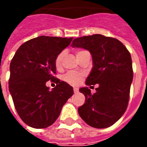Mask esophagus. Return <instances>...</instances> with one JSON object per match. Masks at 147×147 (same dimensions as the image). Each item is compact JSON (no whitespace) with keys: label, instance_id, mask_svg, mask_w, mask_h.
Masks as SVG:
<instances>
[{"label":"esophagus","instance_id":"34e87169","mask_svg":"<svg viewBox=\"0 0 147 147\" xmlns=\"http://www.w3.org/2000/svg\"><path fill=\"white\" fill-rule=\"evenodd\" d=\"M73 90H74V93H78V92H79V89H78L77 87H74Z\"/></svg>","mask_w":147,"mask_h":147}]
</instances>
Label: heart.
<instances>
[{
  "mask_svg": "<svg viewBox=\"0 0 147 147\" xmlns=\"http://www.w3.org/2000/svg\"><path fill=\"white\" fill-rule=\"evenodd\" d=\"M83 51V50H79V51H77L76 57L80 54V53H82ZM64 56V52H61V53H60L57 55V57H56V60H55V65H56V67H57V68L61 66ZM82 77H83V74L82 73L76 72V71H68L67 73H66L64 76V81H66L67 83H68L69 84H71V85L76 86V85H79L80 82H81Z\"/></svg>",
  "mask_w": 147,
  "mask_h": 147,
  "instance_id": "b5f03b06",
  "label": "heart"
}]
</instances>
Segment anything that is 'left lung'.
<instances>
[{"instance_id": "obj_1", "label": "left lung", "mask_w": 147, "mask_h": 147, "mask_svg": "<svg viewBox=\"0 0 147 147\" xmlns=\"http://www.w3.org/2000/svg\"><path fill=\"white\" fill-rule=\"evenodd\" d=\"M71 45L90 53L93 67L86 85H99L94 94L87 86L80 89L86 98L78 109L80 117L95 128L112 126L123 116L129 101L133 80L129 51L119 40L102 34L77 38Z\"/></svg>"}]
</instances>
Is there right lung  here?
<instances>
[{
  "instance_id": "right-lung-1",
  "label": "right lung",
  "mask_w": 147,
  "mask_h": 147,
  "mask_svg": "<svg viewBox=\"0 0 147 147\" xmlns=\"http://www.w3.org/2000/svg\"><path fill=\"white\" fill-rule=\"evenodd\" d=\"M72 38L40 36L24 42L10 64L8 87L15 108L24 123L45 128L54 123L61 109L73 94V88L53 76L55 60ZM52 80V90L45 83Z\"/></svg>"
}]
</instances>
